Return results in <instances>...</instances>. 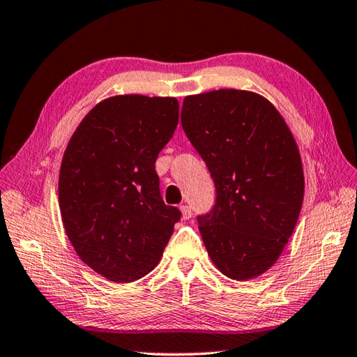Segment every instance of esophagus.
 <instances>
[{"instance_id":"34e87169","label":"esophagus","mask_w":357,"mask_h":357,"mask_svg":"<svg viewBox=\"0 0 357 357\" xmlns=\"http://www.w3.org/2000/svg\"><path fill=\"white\" fill-rule=\"evenodd\" d=\"M181 213H183L184 220H190L192 218V207L190 206H181Z\"/></svg>"}]
</instances>
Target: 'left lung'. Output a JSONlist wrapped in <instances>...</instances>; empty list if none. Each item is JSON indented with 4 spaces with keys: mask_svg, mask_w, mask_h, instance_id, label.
<instances>
[{
    "mask_svg": "<svg viewBox=\"0 0 357 357\" xmlns=\"http://www.w3.org/2000/svg\"><path fill=\"white\" fill-rule=\"evenodd\" d=\"M181 123L215 183V206L198 216L208 255L234 280L261 275L282 255L302 208L294 136L268 99L241 89L187 96Z\"/></svg>",
    "mask_w": 357,
    "mask_h": 357,
    "instance_id": "left-lung-1",
    "label": "left lung"
}]
</instances>
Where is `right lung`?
Here are the masks:
<instances>
[{
  "label": "right lung",
  "instance_id": "obj_1",
  "mask_svg": "<svg viewBox=\"0 0 357 357\" xmlns=\"http://www.w3.org/2000/svg\"><path fill=\"white\" fill-rule=\"evenodd\" d=\"M174 97L105 99L83 117L63 155L60 213L80 260L116 283L158 266L181 220L165 206L155 162L178 127Z\"/></svg>",
  "mask_w": 357,
  "mask_h": 357
}]
</instances>
